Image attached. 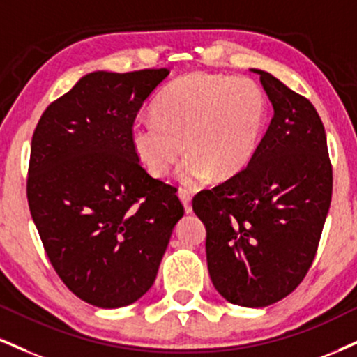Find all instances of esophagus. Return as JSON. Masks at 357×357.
<instances>
[{"label": "esophagus", "mask_w": 357, "mask_h": 357, "mask_svg": "<svg viewBox=\"0 0 357 357\" xmlns=\"http://www.w3.org/2000/svg\"><path fill=\"white\" fill-rule=\"evenodd\" d=\"M178 196H179V199L183 201L184 211L191 213L192 211V208H191V192L188 191V190H179L178 191Z\"/></svg>", "instance_id": "1"}]
</instances>
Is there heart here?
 Wrapping results in <instances>:
<instances>
[{
	"label": "heart",
	"mask_w": 357,
	"mask_h": 357,
	"mask_svg": "<svg viewBox=\"0 0 357 357\" xmlns=\"http://www.w3.org/2000/svg\"><path fill=\"white\" fill-rule=\"evenodd\" d=\"M154 111L131 126L137 158L154 178H165L186 148L178 179L197 186L211 174L229 179L246 169L264 128L266 98L244 76L192 73L167 86Z\"/></svg>",
	"instance_id": "1"
}]
</instances>
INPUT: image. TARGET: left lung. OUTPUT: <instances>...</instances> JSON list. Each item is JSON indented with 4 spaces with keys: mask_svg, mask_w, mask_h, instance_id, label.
<instances>
[{
    "mask_svg": "<svg viewBox=\"0 0 357 357\" xmlns=\"http://www.w3.org/2000/svg\"><path fill=\"white\" fill-rule=\"evenodd\" d=\"M259 75L274 116L248 167L197 192L192 209L206 226V259L226 301L264 307L301 284L333 196L326 131L311 101Z\"/></svg>",
    "mask_w": 357,
    "mask_h": 357,
    "instance_id": "1",
    "label": "left lung"
}]
</instances>
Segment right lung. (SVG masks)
Instances as JSON below:
<instances>
[{"label":"right lung","instance_id":"obj_1","mask_svg":"<svg viewBox=\"0 0 357 357\" xmlns=\"http://www.w3.org/2000/svg\"><path fill=\"white\" fill-rule=\"evenodd\" d=\"M169 70L94 71L41 114L28 204L50 263L93 306L132 304L153 286L184 208L139 165L131 126Z\"/></svg>","mask_w":357,"mask_h":357}]
</instances>
